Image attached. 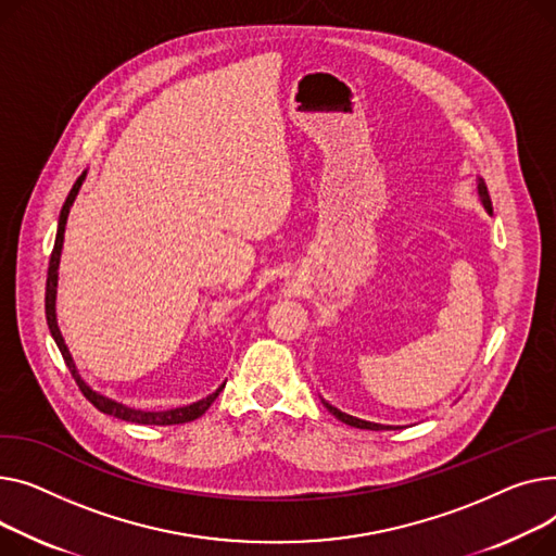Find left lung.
Returning a JSON list of instances; mask_svg holds the SVG:
<instances>
[{"mask_svg": "<svg viewBox=\"0 0 556 556\" xmlns=\"http://www.w3.org/2000/svg\"><path fill=\"white\" fill-rule=\"evenodd\" d=\"M478 198H480V202H482V206H484V211L492 215V200H489V192H486V184H484V179L482 177H478ZM323 402V406L328 408L337 419H341V421H345V424H350V427H354V429H370V431H383V429H404V427H388V424H377V421H366V419H358V417H352V415H348V413H341L339 408H334L332 404H328L325 400H320Z\"/></svg>", "mask_w": 556, "mask_h": 556, "instance_id": "8db88e82", "label": "left lung"}]
</instances>
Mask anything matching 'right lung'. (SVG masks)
I'll return each mask as SVG.
<instances>
[{"mask_svg": "<svg viewBox=\"0 0 556 556\" xmlns=\"http://www.w3.org/2000/svg\"><path fill=\"white\" fill-rule=\"evenodd\" d=\"M87 177V170L76 179L74 188L70 190L67 200H64L62 204V211H60V217H58V233H55V244H53V251H51V260H49V274H47V296H45V309H47V325L51 330V337L58 345V350L62 352V358L64 364H67V368L72 370L78 388L83 390V395L105 415H112L116 419H125V421H135V424H148V427H173V424H186V421H192L202 417L208 406L217 400V395L222 393V388L226 386V381L215 390V393H211L208 397L200 400V402H192L188 406H179V408H170V410H141V408H132V406H125L116 400H110L105 395L98 393V390H93L78 372L76 364H74V356L67 348V343H64L62 339V332L58 328V318H55V296H58V267H60V255H62V242H64V226H67V217H70V211L78 198V190L83 186Z\"/></svg>", "mask_w": 556, "mask_h": 556, "instance_id": "obj_1", "label": "right lung"}]
</instances>
